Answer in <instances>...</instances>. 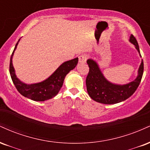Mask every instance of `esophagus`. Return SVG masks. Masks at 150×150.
Returning a JSON list of instances; mask_svg holds the SVG:
<instances>
[{
    "instance_id": "1",
    "label": "esophagus",
    "mask_w": 150,
    "mask_h": 150,
    "mask_svg": "<svg viewBox=\"0 0 150 150\" xmlns=\"http://www.w3.org/2000/svg\"><path fill=\"white\" fill-rule=\"evenodd\" d=\"M87 59V55L85 54V53H83V54H81L79 56V62L80 63H85Z\"/></svg>"
}]
</instances>
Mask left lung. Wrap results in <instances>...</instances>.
<instances>
[{
  "label": "left lung",
  "mask_w": 150,
  "mask_h": 150,
  "mask_svg": "<svg viewBox=\"0 0 150 150\" xmlns=\"http://www.w3.org/2000/svg\"><path fill=\"white\" fill-rule=\"evenodd\" d=\"M130 41L140 53L138 44L133 35L130 36ZM87 63L89 68L86 78L87 92L93 100L101 104H116L128 99L137 89L143 75L144 63L143 61H142L138 70V75L135 80L124 85H113L105 79L95 61L89 59Z\"/></svg>",
  "instance_id": "left-lung-1"
}]
</instances>
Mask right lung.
<instances>
[{"mask_svg":"<svg viewBox=\"0 0 150 150\" xmlns=\"http://www.w3.org/2000/svg\"><path fill=\"white\" fill-rule=\"evenodd\" d=\"M20 39L18 40V42ZM18 43L15 45L13 52L12 53L10 61V74L12 80L17 90L24 97L29 98L34 101H44L52 99L58 94L63 86L65 77L71 70L75 68L78 62V58H74L70 61L63 63L49 78L42 82L32 85H27L20 82L17 78L15 74V70L12 63V57L16 49Z\"/></svg>","mask_w":150,"mask_h":150,"instance_id":"right-lung-1","label":"right lung"}]
</instances>
